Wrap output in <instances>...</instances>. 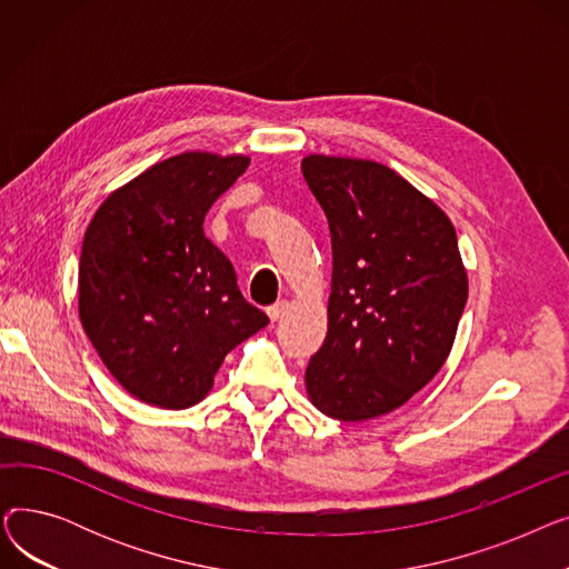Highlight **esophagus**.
<instances>
[{"mask_svg":"<svg viewBox=\"0 0 569 569\" xmlns=\"http://www.w3.org/2000/svg\"><path fill=\"white\" fill-rule=\"evenodd\" d=\"M286 309H288V305H286V302H277V305H272V307L267 309V316H269V320L277 322V320L286 313Z\"/></svg>","mask_w":569,"mask_h":569,"instance_id":"34e87169","label":"esophagus"}]
</instances>
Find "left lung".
Returning a JSON list of instances; mask_svg holds the SVG:
<instances>
[{"label": "left lung", "instance_id": "obj_1", "mask_svg": "<svg viewBox=\"0 0 569 569\" xmlns=\"http://www.w3.org/2000/svg\"><path fill=\"white\" fill-rule=\"evenodd\" d=\"M302 174L332 234L327 337L305 382L341 422L401 408L442 369L468 300L457 230L392 168L309 154Z\"/></svg>", "mask_w": 569, "mask_h": 569}]
</instances>
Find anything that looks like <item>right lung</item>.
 Here are the masks:
<instances>
[{
  "label": "right lung",
  "instance_id": "1",
  "mask_svg": "<svg viewBox=\"0 0 569 569\" xmlns=\"http://www.w3.org/2000/svg\"><path fill=\"white\" fill-rule=\"evenodd\" d=\"M249 163L200 149L170 157L114 189L87 226L80 322L112 378L149 406L202 401L226 355L269 322L202 228Z\"/></svg>",
  "mask_w": 569,
  "mask_h": 569
}]
</instances>
